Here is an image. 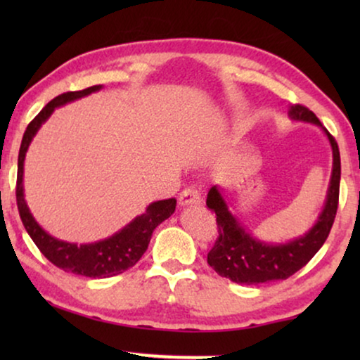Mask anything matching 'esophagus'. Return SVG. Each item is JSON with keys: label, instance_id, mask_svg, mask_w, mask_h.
Segmentation results:
<instances>
[{"label": "esophagus", "instance_id": "34e87169", "mask_svg": "<svg viewBox=\"0 0 360 360\" xmlns=\"http://www.w3.org/2000/svg\"><path fill=\"white\" fill-rule=\"evenodd\" d=\"M200 201H201L200 191L196 190V188H193V186H188V188H185L180 193V196H179V203L181 206H185V205H198Z\"/></svg>", "mask_w": 360, "mask_h": 360}]
</instances>
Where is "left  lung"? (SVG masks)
Segmentation results:
<instances>
[{"mask_svg": "<svg viewBox=\"0 0 360 360\" xmlns=\"http://www.w3.org/2000/svg\"><path fill=\"white\" fill-rule=\"evenodd\" d=\"M288 115L295 121L313 122L323 127L321 122L307 106L293 105ZM333 147V174L329 181L324 208L316 224L302 238L285 244H267L255 239L245 231L238 219L231 214L228 205L218 186H211L206 205L216 213L218 239L208 252V264L218 275L243 285H257L285 280L304 267L313 255L321 249L333 228L339 203V181H341V155L334 137L323 127Z\"/></svg>", "mask_w": 360, "mask_h": 360, "instance_id": "1", "label": "left lung"}]
</instances>
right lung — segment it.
Wrapping results in <instances>:
<instances>
[{
    "label": "right lung",
    "mask_w": 360,
    "mask_h": 360,
    "mask_svg": "<svg viewBox=\"0 0 360 360\" xmlns=\"http://www.w3.org/2000/svg\"><path fill=\"white\" fill-rule=\"evenodd\" d=\"M101 85H95L80 91H67L53 98L51 103H47L42 108V111L29 122L26 132L22 136L21 149H19L18 157V181H16V201L21 221L26 228L27 234L31 236L34 244L37 245L39 250L46 255L47 260L56 265V267L72 272L83 277L91 278H106L115 277L126 272L132 265L137 264V260L142 257V254L147 250V245L150 243L152 233L162 221L170 218L175 211L176 200H160L154 201L147 206L146 213L137 216L131 221L129 224L124 226L116 234L105 240H98L93 244H72L65 240H58L47 234L37 221L34 219L31 211L27 208L26 200H24V186H22V175H24V159H26L27 147L31 144L32 137L36 136L47 117L52 115L57 106L65 105L78 98L90 95L93 91L101 90Z\"/></svg>",
    "instance_id": "obj_1"
}]
</instances>
